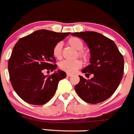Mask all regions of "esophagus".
I'll use <instances>...</instances> for the list:
<instances>
[{"label":"esophagus","instance_id":"1","mask_svg":"<svg viewBox=\"0 0 134 134\" xmlns=\"http://www.w3.org/2000/svg\"><path fill=\"white\" fill-rule=\"evenodd\" d=\"M72 74H70V73H67V76H68V77H70V76H72Z\"/></svg>","mask_w":134,"mask_h":134}]
</instances>
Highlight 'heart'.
<instances>
[{
    "label": "heart",
    "mask_w": 134,
    "mask_h": 134,
    "mask_svg": "<svg viewBox=\"0 0 134 134\" xmlns=\"http://www.w3.org/2000/svg\"><path fill=\"white\" fill-rule=\"evenodd\" d=\"M67 43L73 47L76 50L79 51L78 55L85 62L90 60V54L87 52L83 51L84 43L81 39L78 37H71L67 41ZM53 54L57 59H61L62 58V44L60 43L55 44L53 49ZM82 66V62L80 60H63L59 64L60 69L67 73H74Z\"/></svg>",
    "instance_id": "heart-1"
}]
</instances>
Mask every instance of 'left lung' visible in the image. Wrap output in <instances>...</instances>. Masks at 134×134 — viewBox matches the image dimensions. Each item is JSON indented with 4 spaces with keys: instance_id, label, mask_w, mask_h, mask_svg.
Returning a JSON list of instances; mask_svg holds the SVG:
<instances>
[{
    "instance_id": "obj_1",
    "label": "left lung",
    "mask_w": 134,
    "mask_h": 134,
    "mask_svg": "<svg viewBox=\"0 0 134 134\" xmlns=\"http://www.w3.org/2000/svg\"><path fill=\"white\" fill-rule=\"evenodd\" d=\"M82 39L90 50V64L82 70L90 80L80 76L75 91L84 101L91 104L109 99L116 90L124 74V57L113 40L95 31L71 34Z\"/></svg>"
}]
</instances>
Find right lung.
<instances>
[{
  "label": "right lung",
  "mask_w": 134,
  "mask_h": 134,
  "mask_svg": "<svg viewBox=\"0 0 134 134\" xmlns=\"http://www.w3.org/2000/svg\"><path fill=\"white\" fill-rule=\"evenodd\" d=\"M70 34L41 30L16 43L8 68L12 87L24 101L42 105L54 95L59 81L66 77V72L58 70L50 76H44L43 71L55 70L57 65L53 64L56 59L53 49Z\"/></svg>",
  "instance_id": "add662e5"
}]
</instances>
